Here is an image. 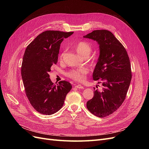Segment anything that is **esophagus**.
Here are the masks:
<instances>
[{
	"instance_id": "obj_1",
	"label": "esophagus",
	"mask_w": 149,
	"mask_h": 149,
	"mask_svg": "<svg viewBox=\"0 0 149 149\" xmlns=\"http://www.w3.org/2000/svg\"><path fill=\"white\" fill-rule=\"evenodd\" d=\"M74 87H76V88H78V89H84V87L82 85H81V84H75V85H74Z\"/></svg>"
}]
</instances>
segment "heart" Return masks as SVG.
Here are the masks:
<instances>
[{
	"mask_svg": "<svg viewBox=\"0 0 149 149\" xmlns=\"http://www.w3.org/2000/svg\"><path fill=\"white\" fill-rule=\"evenodd\" d=\"M75 49L79 55L83 57H88L91 53L93 47L91 43L86 41L79 42L76 45ZM65 54V51L63 52L59 56V60H62ZM94 62L95 61H93ZM88 69L86 68H79L72 69L66 73L68 77L78 81H81L85 79V76L88 74Z\"/></svg>",
	"mask_w": 149,
	"mask_h": 149,
	"instance_id": "1",
	"label": "heart"
}]
</instances>
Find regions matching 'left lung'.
Here are the masks:
<instances>
[{"label":"left lung","mask_w":149,"mask_h":149,"mask_svg":"<svg viewBox=\"0 0 149 149\" xmlns=\"http://www.w3.org/2000/svg\"><path fill=\"white\" fill-rule=\"evenodd\" d=\"M84 38L96 41L100 45L93 78L102 84V91L94 88V95L86 106L94 115L104 118L118 110L125 100L132 79L130 60L124 46L110 31L94 30Z\"/></svg>","instance_id":"left-lung-1"}]
</instances>
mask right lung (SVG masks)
Returning a JSON list of instances; mask_svg holds the SVG:
<instances>
[{
	"instance_id": "add662e5",
	"label": "right lung",
	"mask_w": 149,
	"mask_h": 149,
	"mask_svg": "<svg viewBox=\"0 0 149 149\" xmlns=\"http://www.w3.org/2000/svg\"><path fill=\"white\" fill-rule=\"evenodd\" d=\"M73 33L45 31L25 49L21 67L25 93L31 105L42 114L51 115L59 111L72 88L66 81L54 84L48 73L52 66L57 63L61 43Z\"/></svg>"
}]
</instances>
